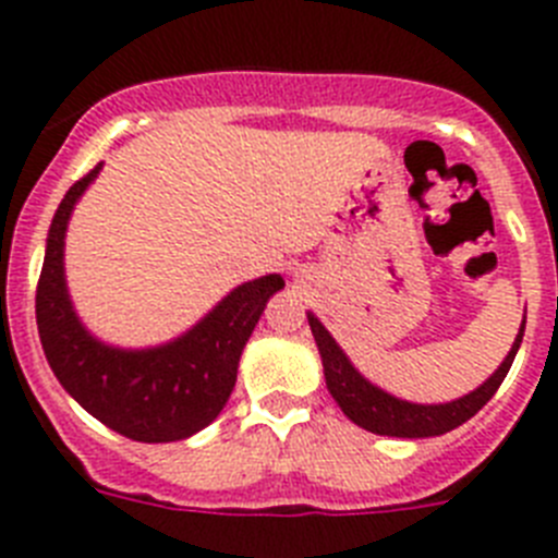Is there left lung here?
Masks as SVG:
<instances>
[{
	"label": "left lung",
	"mask_w": 558,
	"mask_h": 558,
	"mask_svg": "<svg viewBox=\"0 0 558 558\" xmlns=\"http://www.w3.org/2000/svg\"><path fill=\"white\" fill-rule=\"evenodd\" d=\"M310 329H313L315 347L322 352L324 363V379H327V388L332 393V399L340 405V411L352 418L354 425L363 427L368 433H377V436H397V438H430L441 436V433L456 430L458 425H463L466 418L475 416L492 397L500 388V383L509 374L511 363L517 357V349L522 343V332H525V322L520 324V332H517L514 343H511V352L506 354L497 372L492 374L483 386H477L475 391H470L466 397H458L452 402H438V405H418V402H408V399H399L393 393L383 391L374 383H368L357 368L352 366V360L347 357V352L335 343L332 335L327 332L318 318L313 313H307Z\"/></svg>",
	"instance_id": "left-lung-1"
}]
</instances>
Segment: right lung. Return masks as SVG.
Returning <instances> with one entry per match:
<instances>
[{
	"instance_id": "add662e5",
	"label": "right lung",
	"mask_w": 558,
	"mask_h": 558,
	"mask_svg": "<svg viewBox=\"0 0 558 558\" xmlns=\"http://www.w3.org/2000/svg\"><path fill=\"white\" fill-rule=\"evenodd\" d=\"M102 165L69 186L47 234L36 290V322L49 368L63 391L120 436L161 445L195 436L229 402L240 354L265 304L284 288L279 274L243 282L170 343L120 349L102 343L77 318L63 274V240L72 209Z\"/></svg>"
}]
</instances>
